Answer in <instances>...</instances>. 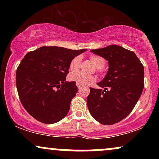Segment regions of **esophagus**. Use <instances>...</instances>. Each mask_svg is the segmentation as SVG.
Returning <instances> with one entry per match:
<instances>
[{"label":"esophagus","instance_id":"34e87169","mask_svg":"<svg viewBox=\"0 0 159 159\" xmlns=\"http://www.w3.org/2000/svg\"><path fill=\"white\" fill-rule=\"evenodd\" d=\"M76 85H77V87H78V89H81V87H82V85L81 84H76Z\"/></svg>","mask_w":159,"mask_h":159}]
</instances>
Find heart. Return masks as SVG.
Segmentation results:
<instances>
[{
    "instance_id": "1",
    "label": "heart",
    "mask_w": 159,
    "mask_h": 159,
    "mask_svg": "<svg viewBox=\"0 0 159 159\" xmlns=\"http://www.w3.org/2000/svg\"><path fill=\"white\" fill-rule=\"evenodd\" d=\"M90 61L93 63L97 69L102 68L105 65V60L101 57L97 55H91L90 57ZM80 62H81V57L77 56L74 57L69 63V69L72 72L77 71L80 66ZM69 79L72 81H75L76 83L79 84L81 85H87L89 84L93 83L95 81V78L92 75H86L84 73H82L81 72H72L69 75Z\"/></svg>"
}]
</instances>
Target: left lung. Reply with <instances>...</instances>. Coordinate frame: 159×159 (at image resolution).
Returning <instances> with one entry per match:
<instances>
[{
	"label": "left lung",
	"mask_w": 159,
	"mask_h": 159,
	"mask_svg": "<svg viewBox=\"0 0 159 159\" xmlns=\"http://www.w3.org/2000/svg\"><path fill=\"white\" fill-rule=\"evenodd\" d=\"M108 62L105 77L98 82L100 88L90 87L87 107L96 121L113 125L132 112L144 87L143 66L132 51L111 45L91 50Z\"/></svg>",
	"instance_id": "left-lung-1"
}]
</instances>
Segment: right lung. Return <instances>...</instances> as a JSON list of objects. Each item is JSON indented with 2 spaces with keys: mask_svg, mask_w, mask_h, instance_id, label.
<instances>
[{
  "mask_svg": "<svg viewBox=\"0 0 159 159\" xmlns=\"http://www.w3.org/2000/svg\"><path fill=\"white\" fill-rule=\"evenodd\" d=\"M85 51L43 46L24 57L16 70V87L30 116L45 124L66 116L78 87L75 81H66V76L71 61Z\"/></svg>",
  "mask_w": 159,
  "mask_h": 159,
  "instance_id": "obj_1",
  "label": "right lung"
}]
</instances>
